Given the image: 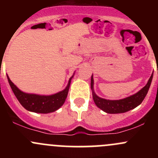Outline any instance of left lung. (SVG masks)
<instances>
[{
	"instance_id": "left-lung-1",
	"label": "left lung",
	"mask_w": 158,
	"mask_h": 158,
	"mask_svg": "<svg viewBox=\"0 0 158 158\" xmlns=\"http://www.w3.org/2000/svg\"><path fill=\"white\" fill-rule=\"evenodd\" d=\"M152 79L153 73L151 74L145 86L143 87L141 90L138 91L137 93L134 94V95H130L125 98H122V99L109 100L98 96L94 92V79L93 75H92L91 89L92 92V98H93L94 102L96 105L97 107L109 114H119V113L126 112V111L134 109L142 102L147 95L148 90H149L150 86H151Z\"/></svg>"
}]
</instances>
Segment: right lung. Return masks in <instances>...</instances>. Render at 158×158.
I'll list each match as a JSON object with an SVG mask.
<instances>
[{
  "label": "right lung",
  "mask_w": 158,
  "mask_h": 158,
  "mask_svg": "<svg viewBox=\"0 0 158 158\" xmlns=\"http://www.w3.org/2000/svg\"><path fill=\"white\" fill-rule=\"evenodd\" d=\"M74 74L75 73H73L72 77H70L67 85L63 90L49 95L27 93L23 92L11 82L8 75H7V77L10 88L15 95L16 98L25 109L32 112L47 114L56 111L64 104L69 92L71 80L74 76Z\"/></svg>",
  "instance_id": "add662e5"
}]
</instances>
